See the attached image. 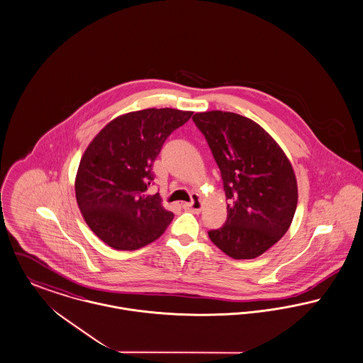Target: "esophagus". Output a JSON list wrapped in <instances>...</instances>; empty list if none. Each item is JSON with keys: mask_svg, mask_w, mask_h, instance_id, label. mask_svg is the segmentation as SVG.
I'll return each instance as SVG.
<instances>
[{"mask_svg": "<svg viewBox=\"0 0 363 363\" xmlns=\"http://www.w3.org/2000/svg\"><path fill=\"white\" fill-rule=\"evenodd\" d=\"M182 207L186 208V210H189V211H192V213H200L201 208H203V203H201V200L195 195V200H194V201H191V203H184Z\"/></svg>", "mask_w": 363, "mask_h": 363, "instance_id": "esophagus-1", "label": "esophagus"}]
</instances>
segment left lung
Here are the masks:
<instances>
[{"label": "left lung", "instance_id": "8db88e82", "mask_svg": "<svg viewBox=\"0 0 363 363\" xmlns=\"http://www.w3.org/2000/svg\"><path fill=\"white\" fill-rule=\"evenodd\" d=\"M196 127L220 167L229 204L210 240L235 259H251L287 232L297 208L293 167L275 140L255 121L221 111L196 113Z\"/></svg>", "mask_w": 363, "mask_h": 363}]
</instances>
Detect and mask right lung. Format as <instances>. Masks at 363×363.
<instances>
[{"label": "right lung", "instance_id": "1", "mask_svg": "<svg viewBox=\"0 0 363 363\" xmlns=\"http://www.w3.org/2000/svg\"><path fill=\"white\" fill-rule=\"evenodd\" d=\"M194 112L145 109L111 121L88 145L77 177L76 199L91 230L116 250H137L159 239L174 214L159 194L145 192L152 166L169 134Z\"/></svg>", "mask_w": 363, "mask_h": 363}]
</instances>
